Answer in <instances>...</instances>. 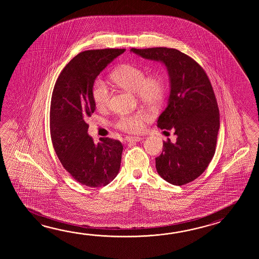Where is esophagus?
I'll list each match as a JSON object with an SVG mask.
<instances>
[{
	"label": "esophagus",
	"mask_w": 259,
	"mask_h": 259,
	"mask_svg": "<svg viewBox=\"0 0 259 259\" xmlns=\"http://www.w3.org/2000/svg\"><path fill=\"white\" fill-rule=\"evenodd\" d=\"M142 140H143V138L139 137V136H133V137L132 136V137L127 138V143H137V142H140Z\"/></svg>",
	"instance_id": "1"
}]
</instances>
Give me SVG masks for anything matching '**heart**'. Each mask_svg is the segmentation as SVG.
Wrapping results in <instances>:
<instances>
[{
    "label": "heart",
    "instance_id": "b5f03b06",
    "mask_svg": "<svg viewBox=\"0 0 259 259\" xmlns=\"http://www.w3.org/2000/svg\"><path fill=\"white\" fill-rule=\"evenodd\" d=\"M111 78L118 87L136 93L138 98L145 105L158 107L163 104L166 93L165 78L160 73L147 76V72L141 66L124 64L116 67ZM93 99L96 108L105 109L110 104L111 93L105 83L95 81L93 88ZM151 119L148 112L124 114L115 121V127L122 132H140L145 122Z\"/></svg>",
    "mask_w": 259,
    "mask_h": 259
}]
</instances>
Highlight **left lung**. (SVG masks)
Wrapping results in <instances>:
<instances>
[{"instance_id":"8db88e82","label":"left lung","mask_w":259,"mask_h":259,"mask_svg":"<svg viewBox=\"0 0 259 259\" xmlns=\"http://www.w3.org/2000/svg\"><path fill=\"white\" fill-rule=\"evenodd\" d=\"M145 59L161 61L170 78L168 103L157 127L174 131L155 158L156 170L165 182L182 186L204 173L215 154L220 110L209 78L196 61L181 51L165 47L135 49Z\"/></svg>"}]
</instances>
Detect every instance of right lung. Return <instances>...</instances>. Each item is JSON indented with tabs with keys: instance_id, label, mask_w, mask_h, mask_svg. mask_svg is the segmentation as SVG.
<instances>
[{
	"instance_id": "1",
	"label": "right lung",
	"mask_w": 259,
	"mask_h": 259,
	"mask_svg": "<svg viewBox=\"0 0 259 259\" xmlns=\"http://www.w3.org/2000/svg\"><path fill=\"white\" fill-rule=\"evenodd\" d=\"M125 49L88 50L76 55L57 77L50 108L52 143L61 164L74 180L88 187L110 183L120 168L122 143L88 135L87 118L95 110L94 80Z\"/></svg>"
}]
</instances>
